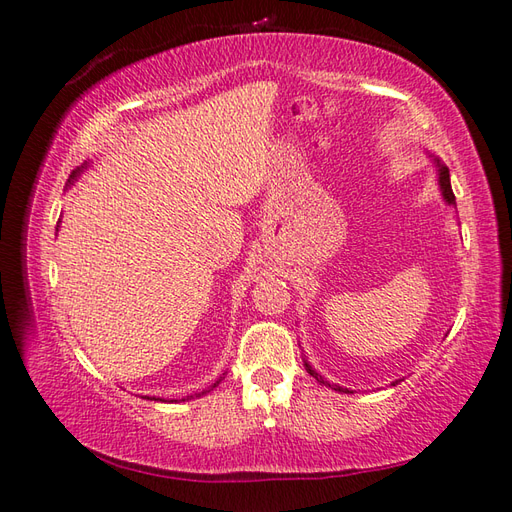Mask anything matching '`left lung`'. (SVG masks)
<instances>
[{
    "instance_id": "obj_1",
    "label": "left lung",
    "mask_w": 512,
    "mask_h": 512,
    "mask_svg": "<svg viewBox=\"0 0 512 512\" xmlns=\"http://www.w3.org/2000/svg\"><path fill=\"white\" fill-rule=\"evenodd\" d=\"M438 183H441V189H443V196H445V200L449 202V205H456V196H454V192H451V183H449V170L445 168L443 163H438ZM307 366V364H305ZM307 371H310L320 384H327L323 377H320L316 371H312V366H307ZM336 390H340V388H336Z\"/></svg>"
}]
</instances>
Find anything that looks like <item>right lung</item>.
Instances as JSON below:
<instances>
[{
	"mask_svg": "<svg viewBox=\"0 0 512 512\" xmlns=\"http://www.w3.org/2000/svg\"><path fill=\"white\" fill-rule=\"evenodd\" d=\"M218 384H220V382H216V384H213V386H211V388H216V386H218ZM211 388H209V390H211ZM209 390H207V392H209Z\"/></svg>",
	"mask_w": 512,
	"mask_h": 512,
	"instance_id": "add662e5",
	"label": "right lung"
}]
</instances>
